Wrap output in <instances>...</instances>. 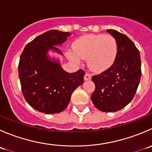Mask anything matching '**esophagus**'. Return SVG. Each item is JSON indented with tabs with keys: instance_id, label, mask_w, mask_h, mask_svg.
I'll use <instances>...</instances> for the list:
<instances>
[{
	"instance_id": "1",
	"label": "esophagus",
	"mask_w": 152,
	"mask_h": 152,
	"mask_svg": "<svg viewBox=\"0 0 152 152\" xmlns=\"http://www.w3.org/2000/svg\"><path fill=\"white\" fill-rule=\"evenodd\" d=\"M91 79V75L88 73H85V76H84V79H85V80H90Z\"/></svg>"
}]
</instances>
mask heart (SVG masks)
Returning a JSON list of instances; mask_svg holds the SVG:
<instances>
[{
	"label": "heart",
	"mask_w": 152,
	"mask_h": 152,
	"mask_svg": "<svg viewBox=\"0 0 152 152\" xmlns=\"http://www.w3.org/2000/svg\"><path fill=\"white\" fill-rule=\"evenodd\" d=\"M73 53L69 57L73 61L88 58L90 69L102 72L108 69L115 61L118 52L116 39L110 35H85L73 44Z\"/></svg>",
	"instance_id": "1"
}]
</instances>
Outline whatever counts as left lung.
<instances>
[{"mask_svg": "<svg viewBox=\"0 0 152 152\" xmlns=\"http://www.w3.org/2000/svg\"><path fill=\"white\" fill-rule=\"evenodd\" d=\"M118 46L113 64L100 74L92 76L95 91L91 95L94 106L101 111L115 112L126 107L134 96L141 77L139 50L126 35L107 29Z\"/></svg>", "mask_w": 152, "mask_h": 152, "instance_id": "8db88e82", "label": "left lung"}]
</instances>
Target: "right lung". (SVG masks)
Returning <instances> with one entry per match:
<instances>
[{
	"label": "right lung",
	"mask_w": 152,
	"mask_h": 152,
	"mask_svg": "<svg viewBox=\"0 0 152 152\" xmlns=\"http://www.w3.org/2000/svg\"><path fill=\"white\" fill-rule=\"evenodd\" d=\"M71 33L50 30L28 43L20 56L18 75L22 94L31 107L45 113H58L67 107L72 94L84 82L79 69L67 73L59 63L50 61L48 51L61 54L56 45L66 42Z\"/></svg>",
	"instance_id": "add662e5"
}]
</instances>
